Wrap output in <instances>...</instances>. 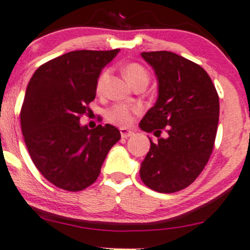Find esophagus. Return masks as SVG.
<instances>
[{"instance_id": "1", "label": "esophagus", "mask_w": 250, "mask_h": 250, "mask_svg": "<svg viewBox=\"0 0 250 250\" xmlns=\"http://www.w3.org/2000/svg\"><path fill=\"white\" fill-rule=\"evenodd\" d=\"M120 134H122V138H130L133 136V131L127 130V128H120Z\"/></svg>"}]
</instances>
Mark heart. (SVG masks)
<instances>
[{"instance_id": "heart-1", "label": "heart", "mask_w": 250, "mask_h": 250, "mask_svg": "<svg viewBox=\"0 0 250 250\" xmlns=\"http://www.w3.org/2000/svg\"><path fill=\"white\" fill-rule=\"evenodd\" d=\"M108 74H110L108 69H104L99 74V77H98L97 83H95V92H97V94H102L104 89H105ZM124 74L126 79L130 81L133 86L140 83L147 85L148 80H150L148 71L143 64L138 62L126 63L124 66ZM134 112H137V107L126 105V104H116V105H113L106 111L105 117L112 124L118 126H127L132 122V114Z\"/></svg>"}]
</instances>
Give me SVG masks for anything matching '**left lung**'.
Wrapping results in <instances>:
<instances>
[{
    "label": "left lung",
    "instance_id": "8db88e82",
    "mask_svg": "<svg viewBox=\"0 0 250 250\" xmlns=\"http://www.w3.org/2000/svg\"><path fill=\"white\" fill-rule=\"evenodd\" d=\"M155 69L158 99L140 122L153 132L150 151L140 165V178L158 192L172 193L200 176L214 148L220 100L209 74L200 64L167 50L144 52ZM165 136L160 137L162 132Z\"/></svg>",
    "mask_w": 250,
    "mask_h": 250
}]
</instances>
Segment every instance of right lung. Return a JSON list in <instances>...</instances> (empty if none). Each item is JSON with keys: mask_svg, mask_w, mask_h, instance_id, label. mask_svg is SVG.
I'll list each match as a JSON object with an SVG mask.
<instances>
[{"mask_svg": "<svg viewBox=\"0 0 250 250\" xmlns=\"http://www.w3.org/2000/svg\"><path fill=\"white\" fill-rule=\"evenodd\" d=\"M119 52L74 50L41 64L33 74L20 118L30 158L47 181L81 191L99 177L120 132L110 124L93 130L80 125L95 98L102 68Z\"/></svg>", "mask_w": 250, "mask_h": 250, "instance_id": "right-lung-1", "label": "right lung"}]
</instances>
